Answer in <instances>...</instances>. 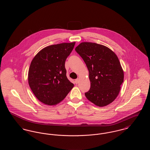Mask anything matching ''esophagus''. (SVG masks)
Wrapping results in <instances>:
<instances>
[{"label":"esophagus","mask_w":150,"mask_h":150,"mask_svg":"<svg viewBox=\"0 0 150 150\" xmlns=\"http://www.w3.org/2000/svg\"><path fill=\"white\" fill-rule=\"evenodd\" d=\"M79 79H76L75 80V83H76V84H78L79 83Z\"/></svg>","instance_id":"obj_1"}]
</instances>
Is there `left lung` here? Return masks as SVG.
Here are the masks:
<instances>
[{
    "label": "left lung",
    "mask_w": 150,
    "mask_h": 150,
    "mask_svg": "<svg viewBox=\"0 0 150 150\" xmlns=\"http://www.w3.org/2000/svg\"><path fill=\"white\" fill-rule=\"evenodd\" d=\"M89 71L91 88L86 98L96 106H107L118 96L124 81V72L113 51L97 43L83 42L75 48Z\"/></svg>",
    "instance_id": "1"
}]
</instances>
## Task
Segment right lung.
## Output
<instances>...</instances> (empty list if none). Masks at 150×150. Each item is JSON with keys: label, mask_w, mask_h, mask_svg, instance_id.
Wrapping results in <instances>:
<instances>
[{"label": "right lung", "mask_w": 150, "mask_h": 150, "mask_svg": "<svg viewBox=\"0 0 150 150\" xmlns=\"http://www.w3.org/2000/svg\"><path fill=\"white\" fill-rule=\"evenodd\" d=\"M75 42L48 46L32 60L28 73L29 84L36 97L43 103L55 105L74 87L66 76L65 61Z\"/></svg>", "instance_id": "add662e5"}]
</instances>
